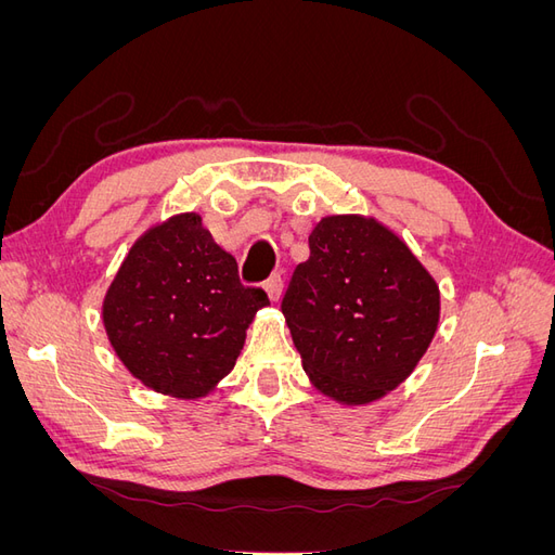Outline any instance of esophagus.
<instances>
[{
	"label": "esophagus",
	"mask_w": 555,
	"mask_h": 555,
	"mask_svg": "<svg viewBox=\"0 0 555 555\" xmlns=\"http://www.w3.org/2000/svg\"><path fill=\"white\" fill-rule=\"evenodd\" d=\"M263 289H266L268 298H271V300H278V298H280V294H282V275L278 273V275H271V278H268V280L263 282Z\"/></svg>",
	"instance_id": "1"
}]
</instances>
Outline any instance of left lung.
<instances>
[{"instance_id": "8db88e82", "label": "left lung", "mask_w": 555, "mask_h": 555, "mask_svg": "<svg viewBox=\"0 0 555 555\" xmlns=\"http://www.w3.org/2000/svg\"><path fill=\"white\" fill-rule=\"evenodd\" d=\"M308 243L280 306L304 371L347 405L373 402L426 354L438 284L393 231L359 215L324 217Z\"/></svg>"}]
</instances>
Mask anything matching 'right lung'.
Listing matches in <instances>:
<instances>
[{
	"label": "right lung",
	"instance_id": "add662e5",
	"mask_svg": "<svg viewBox=\"0 0 555 555\" xmlns=\"http://www.w3.org/2000/svg\"><path fill=\"white\" fill-rule=\"evenodd\" d=\"M263 306L266 292L245 287L236 259L184 212L133 243L106 292L104 326L133 377L157 393L201 398L236 365Z\"/></svg>",
	"mask_w": 555,
	"mask_h": 555
}]
</instances>
